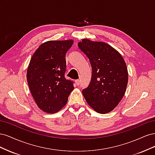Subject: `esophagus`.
<instances>
[{
  "mask_svg": "<svg viewBox=\"0 0 155 155\" xmlns=\"http://www.w3.org/2000/svg\"><path fill=\"white\" fill-rule=\"evenodd\" d=\"M76 82L78 85H79V84H80V80H79V79H77V80H76Z\"/></svg>",
  "mask_w": 155,
  "mask_h": 155,
  "instance_id": "1",
  "label": "esophagus"
}]
</instances>
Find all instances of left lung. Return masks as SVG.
<instances>
[{
  "mask_svg": "<svg viewBox=\"0 0 155 155\" xmlns=\"http://www.w3.org/2000/svg\"><path fill=\"white\" fill-rule=\"evenodd\" d=\"M78 47L90 61L92 71L91 83L83 90V95L95 111L108 113L125 94L128 83L125 61L118 51L104 42L84 39Z\"/></svg>",
  "mask_w": 155,
  "mask_h": 155,
  "instance_id": "1",
  "label": "left lung"
}]
</instances>
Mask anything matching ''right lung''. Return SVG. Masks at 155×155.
Returning a JSON list of instances; mask_svg holds the SVG:
<instances>
[{
    "label": "right lung",
    "instance_id": "1",
    "mask_svg": "<svg viewBox=\"0 0 155 155\" xmlns=\"http://www.w3.org/2000/svg\"><path fill=\"white\" fill-rule=\"evenodd\" d=\"M74 41H49L36 50L30 61L26 78L31 95L40 109L55 113L66 105L74 82L64 77L67 51Z\"/></svg>",
    "mask_w": 155,
    "mask_h": 155
}]
</instances>
